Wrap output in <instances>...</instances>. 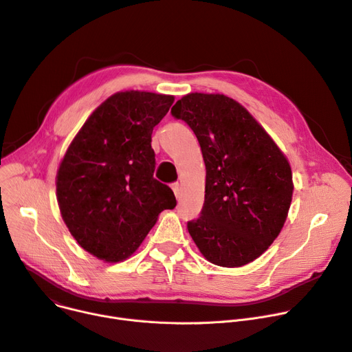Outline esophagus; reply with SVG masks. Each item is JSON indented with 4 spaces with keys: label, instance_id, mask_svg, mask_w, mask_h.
Returning <instances> with one entry per match:
<instances>
[{
    "label": "esophagus",
    "instance_id": "obj_1",
    "mask_svg": "<svg viewBox=\"0 0 352 352\" xmlns=\"http://www.w3.org/2000/svg\"><path fill=\"white\" fill-rule=\"evenodd\" d=\"M171 188H173V190H174V195H175V198H179V184H178V182H175V184H173V185H171Z\"/></svg>",
    "mask_w": 352,
    "mask_h": 352
}]
</instances>
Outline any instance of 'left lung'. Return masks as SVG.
Masks as SVG:
<instances>
[{"label": "left lung", "mask_w": 352, "mask_h": 352, "mask_svg": "<svg viewBox=\"0 0 352 352\" xmlns=\"http://www.w3.org/2000/svg\"><path fill=\"white\" fill-rule=\"evenodd\" d=\"M171 113L194 131L206 167L201 216L188 232L204 257L243 267L274 243L289 212V162L264 127L223 94L190 92Z\"/></svg>", "instance_id": "obj_1"}]
</instances>
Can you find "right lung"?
<instances>
[{"mask_svg": "<svg viewBox=\"0 0 352 352\" xmlns=\"http://www.w3.org/2000/svg\"><path fill=\"white\" fill-rule=\"evenodd\" d=\"M173 95L116 92L85 120L57 170L60 213L76 241L94 257L119 263L139 248L158 214L177 205L153 174L151 133Z\"/></svg>", "mask_w": 352, "mask_h": 352, "instance_id": "1", "label": "right lung"}]
</instances>
